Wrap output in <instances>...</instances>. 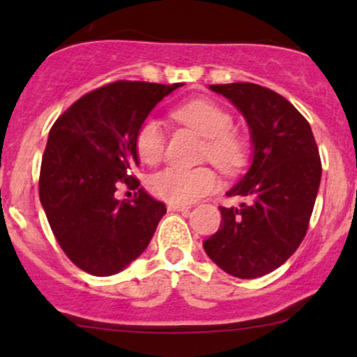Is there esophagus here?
Instances as JSON below:
<instances>
[{
  "label": "esophagus",
  "mask_w": 357,
  "mask_h": 357,
  "mask_svg": "<svg viewBox=\"0 0 357 357\" xmlns=\"http://www.w3.org/2000/svg\"><path fill=\"white\" fill-rule=\"evenodd\" d=\"M188 210H190V206H186V204H173V203L167 204V211H181V213H184Z\"/></svg>",
  "instance_id": "34e87169"
}]
</instances>
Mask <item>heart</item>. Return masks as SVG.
I'll return each instance as SVG.
<instances>
[{"label": "heart", "instance_id": "heart-1", "mask_svg": "<svg viewBox=\"0 0 357 357\" xmlns=\"http://www.w3.org/2000/svg\"><path fill=\"white\" fill-rule=\"evenodd\" d=\"M173 116L206 139L204 158L225 173H235L247 158V147L241 137L231 132L233 119L220 105L208 100H190L178 105ZM136 151L141 161L154 165L165 151V130L154 117H147L136 134ZM220 179L206 166H167L151 176L149 188L158 198L173 204H188L210 195L218 188Z\"/></svg>", "mask_w": 357, "mask_h": 357}]
</instances>
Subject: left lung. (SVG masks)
Wrapping results in <instances>:
<instances>
[{"instance_id": "left-lung-1", "label": "left lung", "mask_w": 357, "mask_h": 357, "mask_svg": "<svg viewBox=\"0 0 357 357\" xmlns=\"http://www.w3.org/2000/svg\"><path fill=\"white\" fill-rule=\"evenodd\" d=\"M245 117L252 165L220 206L218 231L203 241L206 255L238 278H257L285 264L304 240L319 184L321 158L309 122L273 90L248 82L210 85Z\"/></svg>"}]
</instances>
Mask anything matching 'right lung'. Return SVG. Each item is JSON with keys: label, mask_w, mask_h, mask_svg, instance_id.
I'll use <instances>...</instances> for the list:
<instances>
[{"label": "right lung", "mask_w": 357, "mask_h": 357, "mask_svg": "<svg viewBox=\"0 0 357 357\" xmlns=\"http://www.w3.org/2000/svg\"><path fill=\"white\" fill-rule=\"evenodd\" d=\"M181 85L114 82L80 97L50 129L40 202L65 255L90 275L124 270L165 216V203L137 189L136 134L155 104ZM121 183L138 190L130 202L115 198Z\"/></svg>", "instance_id": "add662e5"}]
</instances>
